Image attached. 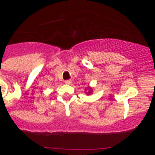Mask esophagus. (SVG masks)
Returning <instances> with one entry per match:
<instances>
[{
	"label": "esophagus",
	"instance_id": "obj_1",
	"mask_svg": "<svg viewBox=\"0 0 155 155\" xmlns=\"http://www.w3.org/2000/svg\"><path fill=\"white\" fill-rule=\"evenodd\" d=\"M71 83H72V81L71 80L65 81V84H66V85H71Z\"/></svg>",
	"mask_w": 155,
	"mask_h": 155
}]
</instances>
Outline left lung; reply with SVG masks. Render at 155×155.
<instances>
[{
    "label": "left lung",
    "instance_id": "left-lung-1",
    "mask_svg": "<svg viewBox=\"0 0 155 155\" xmlns=\"http://www.w3.org/2000/svg\"><path fill=\"white\" fill-rule=\"evenodd\" d=\"M85 90H87V92H85V94H86L87 95L91 94L92 92H93V88H92V87H90V86L85 87Z\"/></svg>",
    "mask_w": 155,
    "mask_h": 155
}]
</instances>
